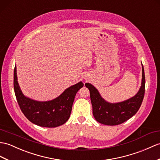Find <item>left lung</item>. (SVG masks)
<instances>
[{"instance_id":"8db88e82","label":"left lung","mask_w":160,"mask_h":160,"mask_svg":"<svg viewBox=\"0 0 160 160\" xmlns=\"http://www.w3.org/2000/svg\"><path fill=\"white\" fill-rule=\"evenodd\" d=\"M142 82L138 92L132 98L121 102H107L93 85L90 83L85 84L90 91L92 114L96 121L103 125H117L122 123L136 114L142 104L145 89V76L142 64Z\"/></svg>"}]
</instances>
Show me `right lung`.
Masks as SVG:
<instances>
[{
    "mask_svg": "<svg viewBox=\"0 0 160 160\" xmlns=\"http://www.w3.org/2000/svg\"><path fill=\"white\" fill-rule=\"evenodd\" d=\"M84 86L79 82L66 88L62 93L50 101H37L25 96L18 82L16 66L13 72L14 91L18 104L24 116L32 123L44 128H56L68 121L71 114L74 98Z\"/></svg>",
    "mask_w": 160,
    "mask_h": 160,
    "instance_id": "add662e5",
    "label": "right lung"
}]
</instances>
